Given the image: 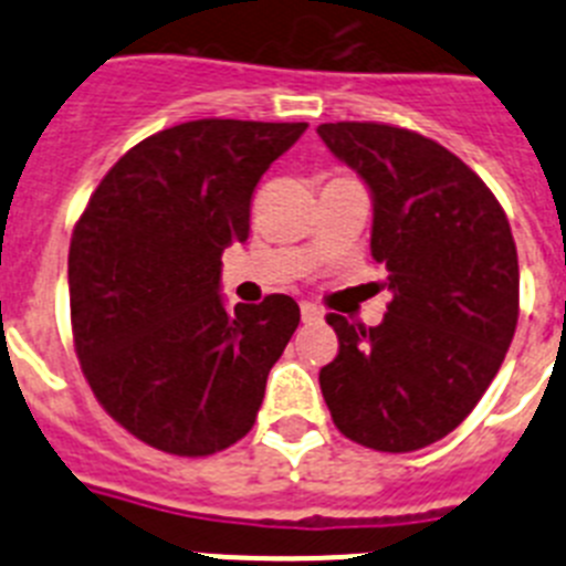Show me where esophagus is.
Returning <instances> with one entry per match:
<instances>
[{
	"label": "esophagus",
	"instance_id": "esophagus-1",
	"mask_svg": "<svg viewBox=\"0 0 566 566\" xmlns=\"http://www.w3.org/2000/svg\"><path fill=\"white\" fill-rule=\"evenodd\" d=\"M300 317H303V323H317V319H323V312L314 303H303L300 306Z\"/></svg>",
	"mask_w": 566,
	"mask_h": 566
}]
</instances>
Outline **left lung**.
<instances>
[{
	"instance_id": "left-lung-1",
	"label": "left lung",
	"mask_w": 566,
	"mask_h": 566,
	"mask_svg": "<svg viewBox=\"0 0 566 566\" xmlns=\"http://www.w3.org/2000/svg\"><path fill=\"white\" fill-rule=\"evenodd\" d=\"M317 135L371 192V254L394 294L379 326L328 314L339 354L319 371L323 399L352 442L419 451L476 408L516 334L507 214L424 135L374 122L319 124Z\"/></svg>"
}]
</instances>
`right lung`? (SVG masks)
<instances>
[{
    "mask_svg": "<svg viewBox=\"0 0 566 566\" xmlns=\"http://www.w3.org/2000/svg\"><path fill=\"white\" fill-rule=\"evenodd\" d=\"M308 124L201 118L135 144L70 240V319L90 388L135 439L209 457L252 431L300 306L227 312L221 254L249 238L260 175Z\"/></svg>",
    "mask_w": 566,
    "mask_h": 566,
    "instance_id": "1",
    "label": "right lung"
}]
</instances>
